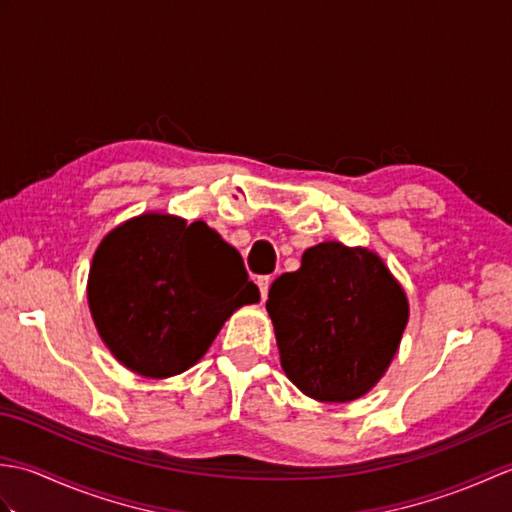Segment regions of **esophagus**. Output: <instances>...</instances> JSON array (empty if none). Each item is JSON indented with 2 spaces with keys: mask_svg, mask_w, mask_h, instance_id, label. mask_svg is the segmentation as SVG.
Here are the masks:
<instances>
[{
  "mask_svg": "<svg viewBox=\"0 0 512 512\" xmlns=\"http://www.w3.org/2000/svg\"><path fill=\"white\" fill-rule=\"evenodd\" d=\"M270 277H259L257 279V286H259V292H262V299H266L268 297V288H270Z\"/></svg>",
  "mask_w": 512,
  "mask_h": 512,
  "instance_id": "1",
  "label": "esophagus"
}]
</instances>
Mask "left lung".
Masks as SVG:
<instances>
[{
  "label": "left lung",
  "mask_w": 512,
  "mask_h": 512,
  "mask_svg": "<svg viewBox=\"0 0 512 512\" xmlns=\"http://www.w3.org/2000/svg\"><path fill=\"white\" fill-rule=\"evenodd\" d=\"M281 367L319 402L365 396L394 361L409 301L374 250L321 242L268 290Z\"/></svg>",
  "instance_id": "8db88e82"
}]
</instances>
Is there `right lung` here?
Returning <instances> with one entry per match:
<instances>
[{"instance_id":"right-lung-1","label":"right lung","mask_w":512,"mask_h":512,"mask_svg":"<svg viewBox=\"0 0 512 512\" xmlns=\"http://www.w3.org/2000/svg\"><path fill=\"white\" fill-rule=\"evenodd\" d=\"M257 301L242 255L202 220L143 213L112 228L92 257L96 330L118 363L145 378L187 372L226 319Z\"/></svg>"}]
</instances>
